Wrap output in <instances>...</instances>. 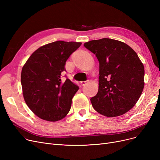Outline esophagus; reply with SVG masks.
<instances>
[{
	"label": "esophagus",
	"instance_id": "esophagus-1",
	"mask_svg": "<svg viewBox=\"0 0 160 160\" xmlns=\"http://www.w3.org/2000/svg\"><path fill=\"white\" fill-rule=\"evenodd\" d=\"M86 83H87V82H80V86H85Z\"/></svg>",
	"mask_w": 160,
	"mask_h": 160
}]
</instances>
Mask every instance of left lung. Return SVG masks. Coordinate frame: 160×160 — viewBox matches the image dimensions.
<instances>
[{
	"instance_id": "1",
	"label": "left lung",
	"mask_w": 160,
	"mask_h": 160,
	"mask_svg": "<svg viewBox=\"0 0 160 160\" xmlns=\"http://www.w3.org/2000/svg\"><path fill=\"white\" fill-rule=\"evenodd\" d=\"M99 62L98 91L91 98L106 117L122 115L136 105L143 90L144 66L137 53L122 41L102 38L83 44Z\"/></svg>"
}]
</instances>
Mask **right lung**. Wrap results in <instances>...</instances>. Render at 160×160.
I'll return each instance as SVG.
<instances>
[{
  "label": "right lung",
  "instance_id": "obj_1",
  "mask_svg": "<svg viewBox=\"0 0 160 160\" xmlns=\"http://www.w3.org/2000/svg\"><path fill=\"white\" fill-rule=\"evenodd\" d=\"M82 45L57 41L38 48L22 67L21 86L24 101L40 119L60 121L67 115L79 88L67 78L61 80L65 62Z\"/></svg>",
  "mask_w": 160,
  "mask_h": 160
}]
</instances>
